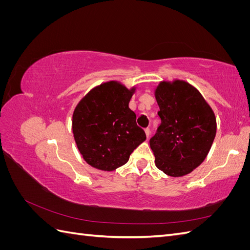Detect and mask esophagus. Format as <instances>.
<instances>
[{
	"instance_id": "34e87169",
	"label": "esophagus",
	"mask_w": 250,
	"mask_h": 250,
	"mask_svg": "<svg viewBox=\"0 0 250 250\" xmlns=\"http://www.w3.org/2000/svg\"><path fill=\"white\" fill-rule=\"evenodd\" d=\"M145 133H146V137H147V139L149 138V135H150V129L149 128L147 127V128H145Z\"/></svg>"
}]
</instances>
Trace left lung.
I'll list each match as a JSON object with an SVG mask.
<instances>
[{"mask_svg":"<svg viewBox=\"0 0 250 250\" xmlns=\"http://www.w3.org/2000/svg\"><path fill=\"white\" fill-rule=\"evenodd\" d=\"M161 118L150 147L156 167L169 176H184L204 161L216 135L213 110L197 89L176 80L155 90Z\"/></svg>","mask_w":250,"mask_h":250,"instance_id":"1","label":"left lung"}]
</instances>
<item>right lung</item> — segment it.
Wrapping results in <instances>:
<instances>
[{
  "mask_svg": "<svg viewBox=\"0 0 250 250\" xmlns=\"http://www.w3.org/2000/svg\"><path fill=\"white\" fill-rule=\"evenodd\" d=\"M132 90L110 81L94 88L73 115L75 142L84 161L94 168L111 171L126 164L132 151L146 140L128 107Z\"/></svg>",
  "mask_w": 250,
  "mask_h": 250,
  "instance_id": "1",
  "label": "right lung"
}]
</instances>
